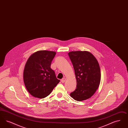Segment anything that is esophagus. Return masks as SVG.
Wrapping results in <instances>:
<instances>
[{"instance_id":"34e87169","label":"esophagus","mask_w":128,"mask_h":128,"mask_svg":"<svg viewBox=\"0 0 128 128\" xmlns=\"http://www.w3.org/2000/svg\"><path fill=\"white\" fill-rule=\"evenodd\" d=\"M65 81H66V79H65V78H63L62 79H61V82H62V83L65 82Z\"/></svg>"}]
</instances>
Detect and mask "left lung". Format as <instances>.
I'll return each mask as SVG.
<instances>
[{"label": "left lung", "instance_id": "1", "mask_svg": "<svg viewBox=\"0 0 128 128\" xmlns=\"http://www.w3.org/2000/svg\"><path fill=\"white\" fill-rule=\"evenodd\" d=\"M73 65L77 81L76 88L70 94L75 100L82 101L94 94L100 82V68L97 60L88 51L68 53Z\"/></svg>", "mask_w": 128, "mask_h": 128}]
</instances>
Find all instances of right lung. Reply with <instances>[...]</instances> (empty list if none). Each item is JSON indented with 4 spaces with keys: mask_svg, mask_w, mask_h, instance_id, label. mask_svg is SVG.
<instances>
[{
    "mask_svg": "<svg viewBox=\"0 0 128 128\" xmlns=\"http://www.w3.org/2000/svg\"><path fill=\"white\" fill-rule=\"evenodd\" d=\"M56 53L47 50L38 51L30 56L25 64L24 80L30 94L39 98L48 96L59 82L51 64Z\"/></svg>",
    "mask_w": 128,
    "mask_h": 128,
    "instance_id": "right-lung-1",
    "label": "right lung"
}]
</instances>
